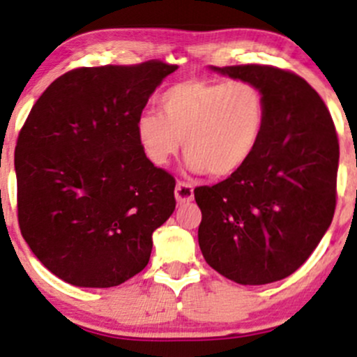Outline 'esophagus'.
Wrapping results in <instances>:
<instances>
[{"instance_id":"34e87169","label":"esophagus","mask_w":357,"mask_h":357,"mask_svg":"<svg viewBox=\"0 0 357 357\" xmlns=\"http://www.w3.org/2000/svg\"><path fill=\"white\" fill-rule=\"evenodd\" d=\"M174 196H176V202H178L179 204L192 202V198H195V192H192V186H191L190 183L179 181L178 184H176V188H174Z\"/></svg>"}]
</instances>
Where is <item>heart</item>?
I'll use <instances>...</instances> for the list:
<instances>
[{
  "label": "heart",
  "mask_w": 357,
  "mask_h": 357,
  "mask_svg": "<svg viewBox=\"0 0 357 357\" xmlns=\"http://www.w3.org/2000/svg\"><path fill=\"white\" fill-rule=\"evenodd\" d=\"M161 114L137 119L142 153L166 166L184 146L195 173L228 178L257 153L268 124L264 90L250 80H184L159 97Z\"/></svg>",
  "instance_id": "b5f03b06"
}]
</instances>
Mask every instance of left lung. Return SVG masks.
<instances>
[{
	"label": "left lung",
	"mask_w": 357,
	"mask_h": 357,
	"mask_svg": "<svg viewBox=\"0 0 357 357\" xmlns=\"http://www.w3.org/2000/svg\"><path fill=\"white\" fill-rule=\"evenodd\" d=\"M264 90L268 124L238 173L195 190L206 264L241 285L282 280L310 257L335 210L339 141L329 110L297 73L270 65L211 67Z\"/></svg>",
	"instance_id": "8db88e82"
}]
</instances>
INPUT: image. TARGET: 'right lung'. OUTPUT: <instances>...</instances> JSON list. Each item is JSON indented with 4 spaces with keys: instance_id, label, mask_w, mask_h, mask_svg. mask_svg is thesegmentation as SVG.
Wrapping results in <instances>:
<instances>
[{
    "instance_id": "right-lung-1",
    "label": "right lung",
    "mask_w": 357,
    "mask_h": 357,
    "mask_svg": "<svg viewBox=\"0 0 357 357\" xmlns=\"http://www.w3.org/2000/svg\"><path fill=\"white\" fill-rule=\"evenodd\" d=\"M178 65L82 67L40 96L15 149L18 223L53 275L77 287L124 284L149 261L173 215L176 181L142 153L137 119Z\"/></svg>"
}]
</instances>
